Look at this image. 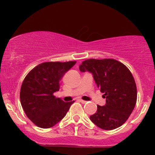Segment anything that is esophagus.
<instances>
[{
    "instance_id": "34e87169",
    "label": "esophagus",
    "mask_w": 155,
    "mask_h": 155,
    "mask_svg": "<svg viewBox=\"0 0 155 155\" xmlns=\"http://www.w3.org/2000/svg\"><path fill=\"white\" fill-rule=\"evenodd\" d=\"M79 102H81V104H86V103H87V101H83V100H79Z\"/></svg>"
}]
</instances>
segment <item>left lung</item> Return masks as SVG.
I'll use <instances>...</instances> for the list:
<instances>
[{
	"label": "left lung",
	"mask_w": 155,
	"mask_h": 155,
	"mask_svg": "<svg viewBox=\"0 0 155 155\" xmlns=\"http://www.w3.org/2000/svg\"><path fill=\"white\" fill-rule=\"evenodd\" d=\"M79 70L91 73L106 98L105 106L97 105V111L90 117V120L106 130L122 125L134 109L137 100L136 84L129 69L114 59H89L82 62Z\"/></svg>",
	"instance_id": "8db88e82"
}]
</instances>
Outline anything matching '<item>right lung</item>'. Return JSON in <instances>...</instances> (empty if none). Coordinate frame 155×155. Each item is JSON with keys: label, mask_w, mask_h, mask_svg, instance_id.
<instances>
[{"label": "right lung", "mask_w": 155, "mask_h": 155, "mask_svg": "<svg viewBox=\"0 0 155 155\" xmlns=\"http://www.w3.org/2000/svg\"><path fill=\"white\" fill-rule=\"evenodd\" d=\"M76 61L46 62L28 73L20 90V102L27 117L35 125L49 128L62 120L74 101L65 103L54 92L64 74Z\"/></svg>", "instance_id": "1"}]
</instances>
